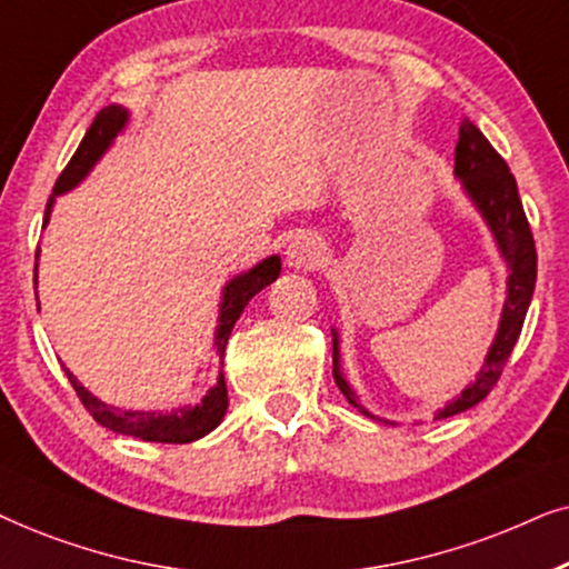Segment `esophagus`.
I'll use <instances>...</instances> for the list:
<instances>
[{
  "label": "esophagus",
  "instance_id": "esophagus-1",
  "mask_svg": "<svg viewBox=\"0 0 569 569\" xmlns=\"http://www.w3.org/2000/svg\"><path fill=\"white\" fill-rule=\"evenodd\" d=\"M325 260V241L315 233H301L286 249V264L293 270H315Z\"/></svg>",
  "mask_w": 569,
  "mask_h": 569
}]
</instances>
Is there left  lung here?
Segmentation results:
<instances>
[{"label":"left lung","instance_id":"8db88e82","mask_svg":"<svg viewBox=\"0 0 569 569\" xmlns=\"http://www.w3.org/2000/svg\"><path fill=\"white\" fill-rule=\"evenodd\" d=\"M456 179L460 181L466 200L481 216L483 226H487L491 239H495L499 257L507 264V297L502 312H499L497 332L491 338L487 356H483L481 369L476 372V380L468 382L460 390V396L448 400L442 408H437V419H450V416L463 413L489 396L499 380V375H502L507 356L512 353L515 343H518L522 320H526L536 289L533 233L526 213H522L518 184H515V177L507 169L502 156L489 146V140L468 119L460 121L456 148ZM332 377H336V385L348 403L359 408L363 416L390 423V427H398L396 421L372 416L356 400L351 382L343 375V353H340L338 328H332Z\"/></svg>","mask_w":569,"mask_h":569}]
</instances>
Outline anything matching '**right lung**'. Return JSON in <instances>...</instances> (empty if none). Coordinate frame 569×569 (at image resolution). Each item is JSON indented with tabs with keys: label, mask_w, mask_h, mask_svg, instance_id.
<instances>
[{
	"label": "right lung",
	"mask_w": 569,
	"mask_h": 569,
	"mask_svg": "<svg viewBox=\"0 0 569 569\" xmlns=\"http://www.w3.org/2000/svg\"><path fill=\"white\" fill-rule=\"evenodd\" d=\"M127 124H130V109H127V106L111 103L98 111V117L93 119V124L88 127L80 148L74 150L72 161L67 163L62 177L57 179L54 192H51V200L47 206V216H43V229H47L51 221V210H54L57 197L64 192H72L74 187L88 179V173L96 169V163L101 161L106 153H109L113 140L127 130ZM38 254H41V249L36 252V289H38ZM278 276H280V257L270 254L257 264H252L249 270L237 272V276L226 280L221 291V305H218V320H216L218 325L213 336V348L218 356H223L233 325H237L241 312H244V307L252 301L254 293H260L264 286H270ZM64 375L67 380L72 382L74 392L80 396L82 406L88 408L90 416H93L101 427L117 431V435L138 437L142 442H169V445L197 442V439L210 435V431L223 421L226 408H229V390H226L223 367L216 377V385H210L200 403L173 406L171 411H140V408L111 406L98 396H93V392H90L67 367H64Z\"/></svg>",
	"instance_id": "obj_1"
}]
</instances>
